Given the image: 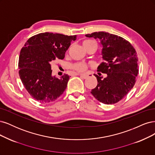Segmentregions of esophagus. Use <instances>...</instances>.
Instances as JSON below:
<instances>
[{"instance_id": "34e87169", "label": "esophagus", "mask_w": 155, "mask_h": 155, "mask_svg": "<svg viewBox=\"0 0 155 155\" xmlns=\"http://www.w3.org/2000/svg\"><path fill=\"white\" fill-rule=\"evenodd\" d=\"M79 75H80V77L84 79H86L88 77V76L86 74H79Z\"/></svg>"}]
</instances>
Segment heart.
Segmentation results:
<instances>
[{
  "label": "heart",
  "instance_id": "1",
  "mask_svg": "<svg viewBox=\"0 0 155 155\" xmlns=\"http://www.w3.org/2000/svg\"><path fill=\"white\" fill-rule=\"evenodd\" d=\"M95 42H94L92 40H86L83 42V46L85 48H87L89 46H90L92 44H94ZM73 69L78 72H82L84 71L87 68L86 64L82 63V62H77L74 63L73 65Z\"/></svg>",
  "mask_w": 155,
  "mask_h": 155
}]
</instances>
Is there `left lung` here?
<instances>
[{"mask_svg":"<svg viewBox=\"0 0 155 155\" xmlns=\"http://www.w3.org/2000/svg\"><path fill=\"white\" fill-rule=\"evenodd\" d=\"M87 37L98 39L102 45L104 61L97 71L107 74L102 79L101 73L94 74L97 86L91 93L99 102L105 104L117 103L126 97L133 87L138 73L137 53L129 41L124 38L104 31L86 35Z\"/></svg>","mask_w":155,"mask_h":155,"instance_id":"obj_1","label":"left lung"}]
</instances>
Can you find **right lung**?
Instances as JSON below:
<instances>
[{
    "mask_svg": "<svg viewBox=\"0 0 155 155\" xmlns=\"http://www.w3.org/2000/svg\"><path fill=\"white\" fill-rule=\"evenodd\" d=\"M77 35L41 33L29 38L22 48L18 60V74L29 94L42 104L52 102L66 90L69 77L51 76V63L63 59Z\"/></svg>",
    "mask_w": 155,
    "mask_h": 155,
    "instance_id": "obj_1",
    "label": "right lung"
}]
</instances>
